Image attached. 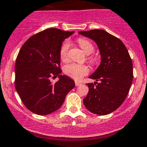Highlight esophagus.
Masks as SVG:
<instances>
[{"label": "esophagus", "mask_w": 147, "mask_h": 147, "mask_svg": "<svg viewBox=\"0 0 147 147\" xmlns=\"http://www.w3.org/2000/svg\"><path fill=\"white\" fill-rule=\"evenodd\" d=\"M80 84H81V83H80V82H75V86H80Z\"/></svg>", "instance_id": "34e87169"}]
</instances>
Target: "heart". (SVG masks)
Wrapping results in <instances>:
<instances>
[{
    "label": "heart",
    "instance_id": "b5f03b06",
    "mask_svg": "<svg viewBox=\"0 0 147 147\" xmlns=\"http://www.w3.org/2000/svg\"><path fill=\"white\" fill-rule=\"evenodd\" d=\"M78 43L83 51L86 54H91L94 51V46L89 40L85 38H80L78 39ZM69 44L65 42L63 44L60 50V57L63 61H67L69 57ZM88 60L92 64L96 63L97 58L94 55H90L88 57ZM89 72V69L85 65H79L77 63H70L66 65L64 67V72L75 80H80L84 76L87 75Z\"/></svg>",
    "mask_w": 147,
    "mask_h": 147
}]
</instances>
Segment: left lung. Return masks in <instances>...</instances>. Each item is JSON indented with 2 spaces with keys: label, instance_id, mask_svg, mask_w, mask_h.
<instances>
[{
  "label": "left lung",
  "instance_id": "1",
  "mask_svg": "<svg viewBox=\"0 0 147 147\" xmlns=\"http://www.w3.org/2000/svg\"><path fill=\"white\" fill-rule=\"evenodd\" d=\"M79 34L94 40L101 56L99 67L89 76L96 82L86 84L89 92L83 102L90 112L107 115L120 107L127 96L133 79L132 60L121 40L106 31L93 29Z\"/></svg>",
  "mask_w": 147,
  "mask_h": 147
}]
</instances>
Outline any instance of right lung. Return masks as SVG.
Returning a JSON list of instances; mask_svg holds the SVG:
<instances>
[{
	"instance_id": "1",
	"label": "right lung",
	"mask_w": 147,
	"mask_h": 147,
	"mask_svg": "<svg viewBox=\"0 0 147 147\" xmlns=\"http://www.w3.org/2000/svg\"><path fill=\"white\" fill-rule=\"evenodd\" d=\"M74 32L50 28L33 35L23 44L15 63V86L27 109L45 115L63 105L75 82L61 75L62 43ZM58 76L53 84L50 78Z\"/></svg>"
}]
</instances>
